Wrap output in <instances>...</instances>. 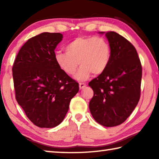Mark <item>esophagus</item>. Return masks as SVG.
<instances>
[{
    "instance_id": "esophagus-1",
    "label": "esophagus",
    "mask_w": 159,
    "mask_h": 159,
    "mask_svg": "<svg viewBox=\"0 0 159 159\" xmlns=\"http://www.w3.org/2000/svg\"><path fill=\"white\" fill-rule=\"evenodd\" d=\"M86 87V85L85 83H79V88L80 90H82L83 88H85Z\"/></svg>"
}]
</instances>
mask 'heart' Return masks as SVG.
<instances>
[{
    "instance_id": "heart-1",
    "label": "heart",
    "mask_w": 159,
    "mask_h": 159,
    "mask_svg": "<svg viewBox=\"0 0 159 159\" xmlns=\"http://www.w3.org/2000/svg\"><path fill=\"white\" fill-rule=\"evenodd\" d=\"M66 52L55 53L58 66L66 74L73 76L79 66L77 80H85L91 74H100L105 71L111 56V47L104 38L79 36L70 41L65 47Z\"/></svg>"
}]
</instances>
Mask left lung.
Here are the masks:
<instances>
[{"mask_svg": "<svg viewBox=\"0 0 159 159\" xmlns=\"http://www.w3.org/2000/svg\"><path fill=\"white\" fill-rule=\"evenodd\" d=\"M105 34L111 56L103 73L88 85L94 92L89 108L97 122L105 127L121 124L133 111L140 98L142 65L134 47L114 31Z\"/></svg>", "mask_w": 159, "mask_h": 159, "instance_id": "left-lung-1", "label": "left lung"}]
</instances>
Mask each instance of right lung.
<instances>
[{
    "instance_id": "right-lung-1",
    "label": "right lung",
    "mask_w": 159,
    "mask_h": 159,
    "mask_svg": "<svg viewBox=\"0 0 159 159\" xmlns=\"http://www.w3.org/2000/svg\"><path fill=\"white\" fill-rule=\"evenodd\" d=\"M60 33L44 32L31 38L19 51L12 67L15 98L29 119L40 128L62 122L79 83L61 70L55 50Z\"/></svg>"
}]
</instances>
